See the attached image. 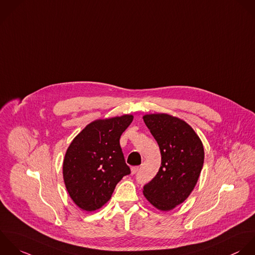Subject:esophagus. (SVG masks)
I'll return each instance as SVG.
<instances>
[{
	"label": "esophagus",
	"instance_id": "obj_1",
	"mask_svg": "<svg viewBox=\"0 0 255 255\" xmlns=\"http://www.w3.org/2000/svg\"><path fill=\"white\" fill-rule=\"evenodd\" d=\"M138 170H139V167H138V166H136V167H132V168H131V174H135V173H137V172H138Z\"/></svg>",
	"mask_w": 255,
	"mask_h": 255
}]
</instances>
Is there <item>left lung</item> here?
Segmentation results:
<instances>
[{"label":"left lung","instance_id":"8db88e82","mask_svg":"<svg viewBox=\"0 0 255 255\" xmlns=\"http://www.w3.org/2000/svg\"><path fill=\"white\" fill-rule=\"evenodd\" d=\"M143 120L161 152L159 172L144 186L143 195L159 211L169 212L184 203L198 183L205 160L203 142L179 117L157 113Z\"/></svg>","mask_w":255,"mask_h":255}]
</instances>
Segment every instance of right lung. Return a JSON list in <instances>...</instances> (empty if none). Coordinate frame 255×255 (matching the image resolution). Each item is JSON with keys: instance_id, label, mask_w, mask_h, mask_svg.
Instances as JSON below:
<instances>
[{"instance_id": "obj_1", "label": "right lung", "mask_w": 255, "mask_h": 255, "mask_svg": "<svg viewBox=\"0 0 255 255\" xmlns=\"http://www.w3.org/2000/svg\"><path fill=\"white\" fill-rule=\"evenodd\" d=\"M134 116L96 119L71 141L62 164L66 191L82 211L94 212L110 199L121 179L130 174L120 147V136Z\"/></svg>"}]
</instances>
